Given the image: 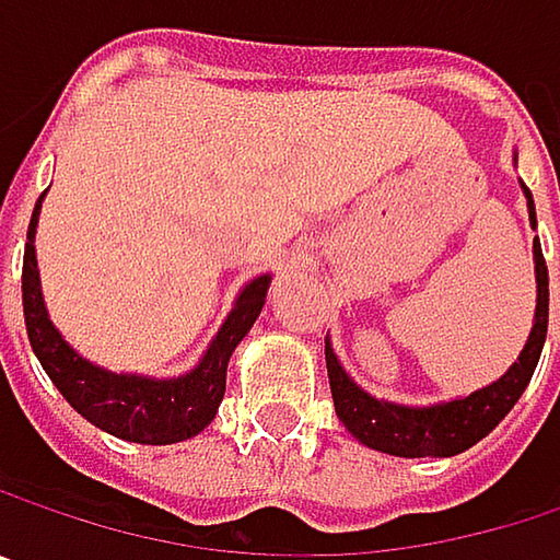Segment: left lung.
Returning <instances> with one entry per match:
<instances>
[{"instance_id":"left-lung-1","label":"left lung","mask_w":560,"mask_h":560,"mask_svg":"<svg viewBox=\"0 0 560 560\" xmlns=\"http://www.w3.org/2000/svg\"><path fill=\"white\" fill-rule=\"evenodd\" d=\"M525 197H528V220L535 226V207H532L528 187H525ZM532 249H535V281H538L535 327L528 334V343H525L518 363H512V370L503 380L487 389L457 398V401L434 405V408L392 405V401H380L360 389L340 370L330 343L324 347L334 408L353 438H360L373 451L395 454V457H454V454H464L467 447H474L480 438H487L503 421L512 411V405L518 401V395L528 386V380L538 366L541 347H545V334H548V266H545L538 240Z\"/></svg>"}]
</instances>
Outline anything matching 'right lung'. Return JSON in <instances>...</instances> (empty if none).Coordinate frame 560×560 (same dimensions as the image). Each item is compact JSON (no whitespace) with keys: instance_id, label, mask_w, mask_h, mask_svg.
Listing matches in <instances>:
<instances>
[{"instance_id":"1","label":"right lung","mask_w":560,"mask_h":560,"mask_svg":"<svg viewBox=\"0 0 560 560\" xmlns=\"http://www.w3.org/2000/svg\"><path fill=\"white\" fill-rule=\"evenodd\" d=\"M42 200L35 203L32 223H28V243H25V262H22V304H25V327L35 357L42 360L45 373L51 376L57 392L96 428L136 441V444H174L200 434L226 392V363L236 343L249 334L256 324L269 276H259L243 288L236 298V307L230 311L226 324L220 327L217 340L210 343L200 366L180 380H142V376H116L106 373L83 357H77L55 330V324L45 314L42 288H38V262H35V226H38Z\"/></svg>"}]
</instances>
